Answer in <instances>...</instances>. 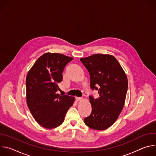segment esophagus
I'll list each match as a JSON object with an SVG mask.
<instances>
[{
	"mask_svg": "<svg viewBox=\"0 0 156 156\" xmlns=\"http://www.w3.org/2000/svg\"><path fill=\"white\" fill-rule=\"evenodd\" d=\"M76 99L77 101H81V100H82V99H83V98H80V97H76Z\"/></svg>",
	"mask_w": 156,
	"mask_h": 156,
	"instance_id": "obj_1",
	"label": "esophagus"
}]
</instances>
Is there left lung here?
Wrapping results in <instances>:
<instances>
[{
    "instance_id": "obj_1",
    "label": "left lung",
    "mask_w": 156,
    "mask_h": 156,
    "mask_svg": "<svg viewBox=\"0 0 156 156\" xmlns=\"http://www.w3.org/2000/svg\"><path fill=\"white\" fill-rule=\"evenodd\" d=\"M90 73V87L99 97L90 96V115L84 119L90 128L104 130L116 121L124 106L128 80L121 65L112 55L94 54L80 59Z\"/></svg>"
}]
</instances>
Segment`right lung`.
<instances>
[{
    "label": "right lung",
    "instance_id": "right-lung-1",
    "mask_svg": "<svg viewBox=\"0 0 156 156\" xmlns=\"http://www.w3.org/2000/svg\"><path fill=\"white\" fill-rule=\"evenodd\" d=\"M72 60V57L61 54L46 53L36 61L28 73V107L36 121L44 128L60 126L73 104L74 97L57 93L65 66Z\"/></svg>",
    "mask_w": 156,
    "mask_h": 156
}]
</instances>
